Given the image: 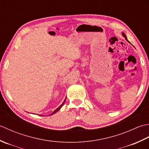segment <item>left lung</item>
I'll list each match as a JSON object with an SVG mask.
<instances>
[{
	"mask_svg": "<svg viewBox=\"0 0 149 149\" xmlns=\"http://www.w3.org/2000/svg\"><path fill=\"white\" fill-rule=\"evenodd\" d=\"M122 35L124 36V37H125V40H127V41H128L129 42V40H127V36H126V35H125V33H122Z\"/></svg>",
	"mask_w": 149,
	"mask_h": 149,
	"instance_id": "8db88e82",
	"label": "left lung"
}]
</instances>
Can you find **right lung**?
I'll return each instance as SVG.
<instances>
[{"instance_id": "obj_1", "label": "right lung", "mask_w": 149, "mask_h": 149, "mask_svg": "<svg viewBox=\"0 0 149 149\" xmlns=\"http://www.w3.org/2000/svg\"><path fill=\"white\" fill-rule=\"evenodd\" d=\"M65 99H66V98H65ZM65 99L64 100V101H63V102L62 103V104L61 105H60V106H59V107H58V108H57V109H56V110H54V111L53 112V113H52V114H51L50 115H52V114H54V113H56L57 111H58L60 110V109H61V107H62V106L63 105V104H64V103H65ZM40 116H41V115H40Z\"/></svg>"}]
</instances>
